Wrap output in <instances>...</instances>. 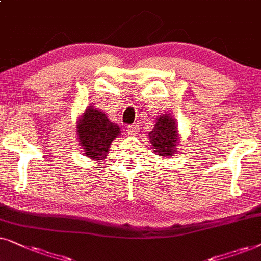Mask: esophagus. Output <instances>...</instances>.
<instances>
[{"label":"esophagus","mask_w":261,"mask_h":261,"mask_svg":"<svg viewBox=\"0 0 261 261\" xmlns=\"http://www.w3.org/2000/svg\"><path fill=\"white\" fill-rule=\"evenodd\" d=\"M127 131L130 135H136L138 131H140V125H137V124L130 125V126L127 127Z\"/></svg>","instance_id":"34e87169"}]
</instances>
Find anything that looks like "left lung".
<instances>
[{"label": "left lung", "mask_w": 261, "mask_h": 261, "mask_svg": "<svg viewBox=\"0 0 261 261\" xmlns=\"http://www.w3.org/2000/svg\"><path fill=\"white\" fill-rule=\"evenodd\" d=\"M149 140L156 155L168 158L176 154L179 135L174 118L171 114H161L156 119L152 131L149 133Z\"/></svg>", "instance_id": "left-lung-1"}]
</instances>
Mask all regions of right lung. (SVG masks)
Segmentation results:
<instances>
[{
    "mask_svg": "<svg viewBox=\"0 0 261 261\" xmlns=\"http://www.w3.org/2000/svg\"><path fill=\"white\" fill-rule=\"evenodd\" d=\"M76 126L83 152L87 158L99 161L98 163L106 158L112 141L120 135V127L93 106L87 107Z\"/></svg>",
    "mask_w": 261,
    "mask_h": 261,
    "instance_id": "right-lung-1",
    "label": "right lung"
}]
</instances>
